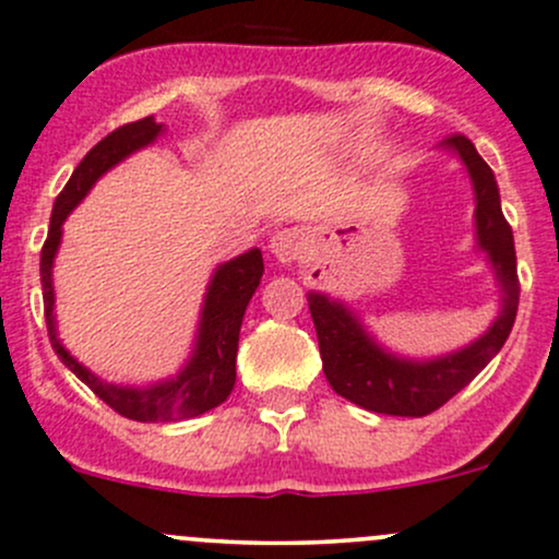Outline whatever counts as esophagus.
Instances as JSON below:
<instances>
[{
	"mask_svg": "<svg viewBox=\"0 0 559 559\" xmlns=\"http://www.w3.org/2000/svg\"><path fill=\"white\" fill-rule=\"evenodd\" d=\"M267 248L281 264H289L302 253V248H306V238H302L300 229H278V233L270 238Z\"/></svg>",
	"mask_w": 559,
	"mask_h": 559,
	"instance_id": "1",
	"label": "esophagus"
}]
</instances>
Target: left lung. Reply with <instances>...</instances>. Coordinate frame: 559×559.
Instances as JSON below:
<instances>
[{
  "label": "left lung",
  "instance_id": "1",
  "mask_svg": "<svg viewBox=\"0 0 559 559\" xmlns=\"http://www.w3.org/2000/svg\"><path fill=\"white\" fill-rule=\"evenodd\" d=\"M465 167L473 186V227L476 248L487 253L500 289V311L481 337L456 352L430 359L403 357L381 346L357 313L324 292H308L316 337H319L321 368L326 381L341 397L373 414L427 416L452 400L489 365L503 348L516 308H520V278H516L514 233L500 211V191L495 173L478 156L476 145L462 134H452L438 145Z\"/></svg>",
  "mask_w": 559,
  "mask_h": 559
}]
</instances>
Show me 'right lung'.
Returning a JSON list of instances; mask_svg holds the SVG:
<instances>
[{
    "instance_id": "right-lung-1",
    "label": "right lung",
    "mask_w": 559,
    "mask_h": 559,
    "mask_svg": "<svg viewBox=\"0 0 559 559\" xmlns=\"http://www.w3.org/2000/svg\"><path fill=\"white\" fill-rule=\"evenodd\" d=\"M162 132H165V123H156V118L148 116L140 118V121L123 123L116 132L99 140L83 156V162L70 175L61 194L56 197L53 213H50L48 240H45L43 253H39V278H43L45 324H48L50 346L59 354L61 362L92 389L103 403L110 405L116 414L134 421L191 419V416H200L205 411L216 408V405H222L229 397L235 386L240 324H243L248 302H251L264 273L262 251L259 248H251V251L240 253V257L229 259V262L218 264L213 270L211 281H207L205 300H202L194 348H191L183 368L165 381H156V384L148 386L110 384V381L94 376L86 365H81L67 352L64 343L59 341L53 313V259L61 246V227H64L67 216L81 205L83 197L92 191V186L107 170L121 165L134 151L148 148Z\"/></svg>"
}]
</instances>
